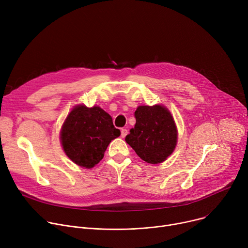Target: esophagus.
Masks as SVG:
<instances>
[{"mask_svg":"<svg viewBox=\"0 0 248 248\" xmlns=\"http://www.w3.org/2000/svg\"><path fill=\"white\" fill-rule=\"evenodd\" d=\"M126 134H127V129L126 128H122V130H121V137L122 138H125Z\"/></svg>","mask_w":248,"mask_h":248,"instance_id":"esophagus-1","label":"esophagus"}]
</instances>
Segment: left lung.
I'll return each mask as SVG.
<instances>
[{
    "label": "left lung",
    "mask_w": 248,
    "mask_h": 248,
    "mask_svg": "<svg viewBox=\"0 0 248 248\" xmlns=\"http://www.w3.org/2000/svg\"><path fill=\"white\" fill-rule=\"evenodd\" d=\"M136 125L125 141L142 160L157 164L166 160L177 143V128L169 110L160 105L140 106Z\"/></svg>",
    "instance_id": "obj_1"
}]
</instances>
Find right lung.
<instances>
[{"instance_id":"1","label":"right lung","mask_w":248,"mask_h":248,"mask_svg":"<svg viewBox=\"0 0 248 248\" xmlns=\"http://www.w3.org/2000/svg\"><path fill=\"white\" fill-rule=\"evenodd\" d=\"M121 136L111 117L100 107H75L61 129L66 155L79 166L92 168L104 157L109 142Z\"/></svg>"}]
</instances>
